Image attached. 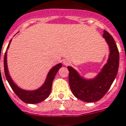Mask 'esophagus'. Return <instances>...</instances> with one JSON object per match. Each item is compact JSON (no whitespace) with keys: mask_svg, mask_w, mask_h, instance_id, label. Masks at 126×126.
Wrapping results in <instances>:
<instances>
[{"mask_svg":"<svg viewBox=\"0 0 126 126\" xmlns=\"http://www.w3.org/2000/svg\"><path fill=\"white\" fill-rule=\"evenodd\" d=\"M70 63H71L70 61L67 60V59H65V60L63 61V64H64L65 65H67V66L69 65H70Z\"/></svg>","mask_w":126,"mask_h":126,"instance_id":"obj_1","label":"esophagus"}]
</instances>
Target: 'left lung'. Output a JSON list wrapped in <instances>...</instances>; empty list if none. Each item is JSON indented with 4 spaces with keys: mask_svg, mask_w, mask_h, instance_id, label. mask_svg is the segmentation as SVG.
Here are the masks:
<instances>
[{
    "mask_svg": "<svg viewBox=\"0 0 126 126\" xmlns=\"http://www.w3.org/2000/svg\"><path fill=\"white\" fill-rule=\"evenodd\" d=\"M103 37L110 49L108 63L103 67L97 77L93 80H85L78 75L75 69L68 67L69 83L71 92L77 98L85 102L99 101L108 92L117 75L120 62V54L113 38L104 30Z\"/></svg>",
    "mask_w": 126,
    "mask_h": 126,
    "instance_id": "obj_1",
    "label": "left lung"
}]
</instances>
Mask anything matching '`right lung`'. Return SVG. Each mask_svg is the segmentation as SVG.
<instances>
[{"label":"right lung","mask_w":126,"mask_h":126,"mask_svg":"<svg viewBox=\"0 0 126 126\" xmlns=\"http://www.w3.org/2000/svg\"><path fill=\"white\" fill-rule=\"evenodd\" d=\"M11 42V40L7 47V49L10 45ZM61 67H62V64L59 63L51 69L48 73V75H47V79L45 82L44 85L41 87H40L39 89L35 90V91H31H31H25V90L18 88V87L14 83L13 81L11 79V77L8 75L7 64H6V51L4 53V74L6 76V79L8 81V83L11 87L12 89L13 90V92L15 93L16 95L18 96V97H19L25 103H27L34 104V103H40L49 97L51 92L52 83H53L54 77L57 74L59 69Z\"/></svg>","instance_id":"obj_1"}]
</instances>
